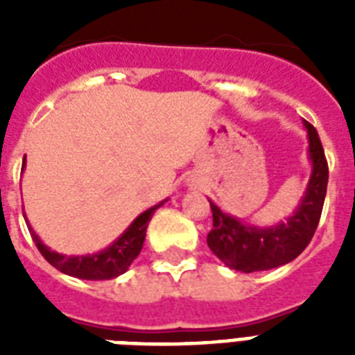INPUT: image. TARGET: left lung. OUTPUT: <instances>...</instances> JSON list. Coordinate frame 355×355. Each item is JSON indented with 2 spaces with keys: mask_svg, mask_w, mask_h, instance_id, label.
Segmentation results:
<instances>
[{
  "mask_svg": "<svg viewBox=\"0 0 355 355\" xmlns=\"http://www.w3.org/2000/svg\"><path fill=\"white\" fill-rule=\"evenodd\" d=\"M308 130V156L311 175L300 205L286 221L275 227H252L225 214L211 202L214 228L208 234V247L223 263L241 272L269 270L286 265L308 247L319 225L328 186V162L313 125L304 121Z\"/></svg>",
  "mask_w": 355,
  "mask_h": 355,
  "instance_id": "8db88e82",
  "label": "left lung"
}]
</instances>
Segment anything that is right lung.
Segmentation results:
<instances>
[{"label":"right lung","instance_id":"obj_1","mask_svg":"<svg viewBox=\"0 0 355 355\" xmlns=\"http://www.w3.org/2000/svg\"><path fill=\"white\" fill-rule=\"evenodd\" d=\"M164 202L166 200H162L160 205L153 206L149 210H145L144 214H139L130 223V227L112 245H108L107 248H103L99 252L86 254V256H66V254L55 252V250H51V248L42 243V239L36 236L29 221L25 223H27L31 237H33V241L38 247L40 254L55 269H58L64 275L80 278V280H110V278L123 275L130 267L134 259H136V256H138L141 247H144L145 230L149 227L150 217L156 211V208H160Z\"/></svg>","mask_w":355,"mask_h":355}]
</instances>
